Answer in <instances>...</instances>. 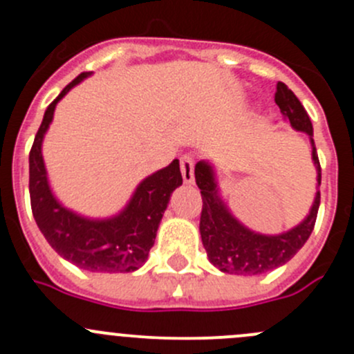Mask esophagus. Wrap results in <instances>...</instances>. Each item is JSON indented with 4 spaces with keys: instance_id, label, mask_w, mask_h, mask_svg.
<instances>
[{
    "instance_id": "34e87169",
    "label": "esophagus",
    "mask_w": 354,
    "mask_h": 354,
    "mask_svg": "<svg viewBox=\"0 0 354 354\" xmlns=\"http://www.w3.org/2000/svg\"><path fill=\"white\" fill-rule=\"evenodd\" d=\"M180 166H181V174H183L185 183H187V185L194 183L195 176H194V159H192V156L181 157Z\"/></svg>"
}]
</instances>
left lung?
<instances>
[{
	"mask_svg": "<svg viewBox=\"0 0 354 354\" xmlns=\"http://www.w3.org/2000/svg\"><path fill=\"white\" fill-rule=\"evenodd\" d=\"M276 104L279 106L284 120H288L296 131L308 135L312 144V160L317 169L315 198L305 219L291 230L279 234L255 233L233 216L227 203L221 197L216 169L212 164L209 160H198L195 164V181L203 200L200 236L210 263L221 272L236 274V276H259L284 266L306 243L315 226L320 205L319 187L322 171L313 142L312 121L298 97L283 82H277Z\"/></svg>",
	"mask_w": 354,
	"mask_h": 354,
	"instance_id": "obj_1",
	"label": "left lung"
}]
</instances>
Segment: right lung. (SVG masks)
<instances>
[{"instance_id":"add662e5","label":"right lung","mask_w":354,"mask_h":354,"mask_svg":"<svg viewBox=\"0 0 354 354\" xmlns=\"http://www.w3.org/2000/svg\"><path fill=\"white\" fill-rule=\"evenodd\" d=\"M91 75H78L46 109L28 156L32 214L48 243L73 266L88 272H133L147 260L171 194L183 183L180 160L174 159L169 166L144 178L116 216L92 219L63 205L49 185L42 142L56 104Z\"/></svg>"}]
</instances>
